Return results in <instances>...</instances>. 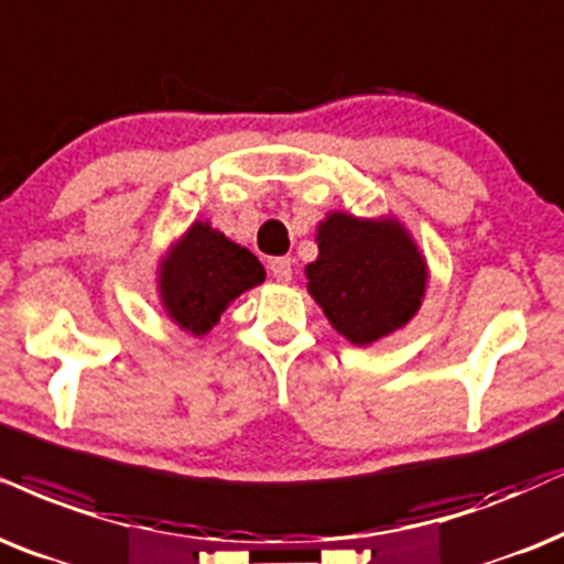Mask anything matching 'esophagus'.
<instances>
[{
	"label": "esophagus",
	"instance_id": "1",
	"mask_svg": "<svg viewBox=\"0 0 564 564\" xmlns=\"http://www.w3.org/2000/svg\"><path fill=\"white\" fill-rule=\"evenodd\" d=\"M270 273H273L278 283H289L291 275H294V262H291L289 258L270 260Z\"/></svg>",
	"mask_w": 564,
	"mask_h": 564
}]
</instances>
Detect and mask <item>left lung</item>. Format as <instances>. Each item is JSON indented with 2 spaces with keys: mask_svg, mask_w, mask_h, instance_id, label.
Segmentation results:
<instances>
[{
  "mask_svg": "<svg viewBox=\"0 0 564 564\" xmlns=\"http://www.w3.org/2000/svg\"><path fill=\"white\" fill-rule=\"evenodd\" d=\"M317 260L304 268L306 289L344 338L369 346L416 315L426 262L395 218L330 213L317 229Z\"/></svg>",
  "mask_w": 564,
  "mask_h": 564,
  "instance_id": "obj_1",
  "label": "left lung"
}]
</instances>
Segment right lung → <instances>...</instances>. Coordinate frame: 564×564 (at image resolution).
<instances>
[{
  "label": "right lung",
  "mask_w": 564,
  "mask_h": 564,
  "mask_svg": "<svg viewBox=\"0 0 564 564\" xmlns=\"http://www.w3.org/2000/svg\"><path fill=\"white\" fill-rule=\"evenodd\" d=\"M262 281L260 260L203 220H195L171 247L159 273L169 317L192 335L208 333L234 299Z\"/></svg>",
  "instance_id": "right-lung-1"
}]
</instances>
